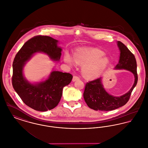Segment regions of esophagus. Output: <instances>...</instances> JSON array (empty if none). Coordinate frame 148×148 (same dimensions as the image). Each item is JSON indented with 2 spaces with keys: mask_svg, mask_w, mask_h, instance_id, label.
I'll list each match as a JSON object with an SVG mask.
<instances>
[{
  "mask_svg": "<svg viewBox=\"0 0 148 148\" xmlns=\"http://www.w3.org/2000/svg\"><path fill=\"white\" fill-rule=\"evenodd\" d=\"M79 77H78L77 75H74L73 77V82H75L77 80H79Z\"/></svg>",
  "mask_w": 148,
  "mask_h": 148,
  "instance_id": "34e87169",
  "label": "esophagus"
}]
</instances>
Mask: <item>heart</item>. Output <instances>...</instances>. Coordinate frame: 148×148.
Instances as JSON below:
<instances>
[{"label":"heart","instance_id":"b5f03b06","mask_svg":"<svg viewBox=\"0 0 148 148\" xmlns=\"http://www.w3.org/2000/svg\"><path fill=\"white\" fill-rule=\"evenodd\" d=\"M105 54L98 49H80L74 55V61L83 67V73L85 77L89 79H95L99 77L109 64V59L103 57ZM65 62L73 64V59L68 54L64 56Z\"/></svg>","mask_w":148,"mask_h":148}]
</instances>
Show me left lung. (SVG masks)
Wrapping results in <instances>:
<instances>
[{"instance_id":"left-lung-1","label":"left lung","mask_w":148,"mask_h":148,"mask_svg":"<svg viewBox=\"0 0 148 148\" xmlns=\"http://www.w3.org/2000/svg\"><path fill=\"white\" fill-rule=\"evenodd\" d=\"M120 51L119 61L115 69L130 71L135 77L134 84L130 90L120 97H114L106 92L101 83V77L88 82L85 86L83 97L88 106L93 110L110 111L116 109L127 104L132 92L138 82L137 65L134 54L121 42H118Z\"/></svg>"}]
</instances>
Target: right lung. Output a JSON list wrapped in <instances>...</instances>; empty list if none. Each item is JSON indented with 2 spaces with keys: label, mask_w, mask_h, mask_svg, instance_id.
<instances>
[{
  "label": "right lung",
  "mask_w": 148,
  "mask_h": 148,
  "mask_svg": "<svg viewBox=\"0 0 148 148\" xmlns=\"http://www.w3.org/2000/svg\"><path fill=\"white\" fill-rule=\"evenodd\" d=\"M58 42L48 36H35L23 45L13 61V88L27 106L37 111L46 112L56 107L62 98L64 87L71 83L73 75L53 71L46 80L33 84L24 77L23 67L37 52L45 53L51 59L59 61L62 49L57 45Z\"/></svg>",
  "instance_id": "1"
}]
</instances>
